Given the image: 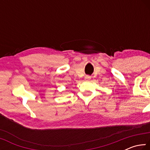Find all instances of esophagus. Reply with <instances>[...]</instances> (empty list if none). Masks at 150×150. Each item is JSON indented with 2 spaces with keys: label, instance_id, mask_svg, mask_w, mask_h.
Returning <instances> with one entry per match:
<instances>
[{
  "label": "esophagus",
  "instance_id": "obj_1",
  "mask_svg": "<svg viewBox=\"0 0 150 150\" xmlns=\"http://www.w3.org/2000/svg\"><path fill=\"white\" fill-rule=\"evenodd\" d=\"M91 78V76H89V75H86L85 77V80H90Z\"/></svg>",
  "mask_w": 150,
  "mask_h": 150
}]
</instances>
